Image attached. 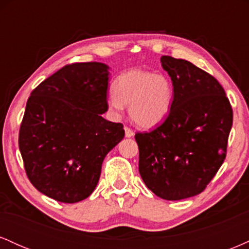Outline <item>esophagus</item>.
I'll return each instance as SVG.
<instances>
[{
	"instance_id": "1",
	"label": "esophagus",
	"mask_w": 249,
	"mask_h": 249,
	"mask_svg": "<svg viewBox=\"0 0 249 249\" xmlns=\"http://www.w3.org/2000/svg\"><path fill=\"white\" fill-rule=\"evenodd\" d=\"M125 137H127V138H131V137H133L134 136V132L132 130H131L130 127H126L125 126Z\"/></svg>"
}]
</instances>
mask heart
I'll return each instance as SVG.
<instances>
[{
  "instance_id": "obj_1",
  "label": "heart",
  "mask_w": 249,
  "mask_h": 249,
  "mask_svg": "<svg viewBox=\"0 0 249 249\" xmlns=\"http://www.w3.org/2000/svg\"><path fill=\"white\" fill-rule=\"evenodd\" d=\"M107 107L115 116H121L124 105L136 125L152 128L161 124L171 112L174 99L172 81L164 73L133 69L117 77Z\"/></svg>"
}]
</instances>
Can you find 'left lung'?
Wrapping results in <instances>:
<instances>
[{
    "label": "left lung",
    "mask_w": 249,
    "mask_h": 249,
    "mask_svg": "<svg viewBox=\"0 0 249 249\" xmlns=\"http://www.w3.org/2000/svg\"><path fill=\"white\" fill-rule=\"evenodd\" d=\"M174 88L170 115L151 132L137 133L139 173L165 200L201 193L226 158L233 110L220 83L185 59L162 56Z\"/></svg>",
    "instance_id": "left-lung-1"
}]
</instances>
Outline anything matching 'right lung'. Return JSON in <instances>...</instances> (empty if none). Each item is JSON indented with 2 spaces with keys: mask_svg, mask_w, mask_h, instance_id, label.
<instances>
[{
  "mask_svg": "<svg viewBox=\"0 0 249 249\" xmlns=\"http://www.w3.org/2000/svg\"><path fill=\"white\" fill-rule=\"evenodd\" d=\"M108 69L104 63H73L33 90L19 127L18 146L31 184L65 204L88 198L105 156L124 138L107 111Z\"/></svg>",
  "mask_w": 249,
  "mask_h": 249,
  "instance_id": "1",
  "label": "right lung"
}]
</instances>
